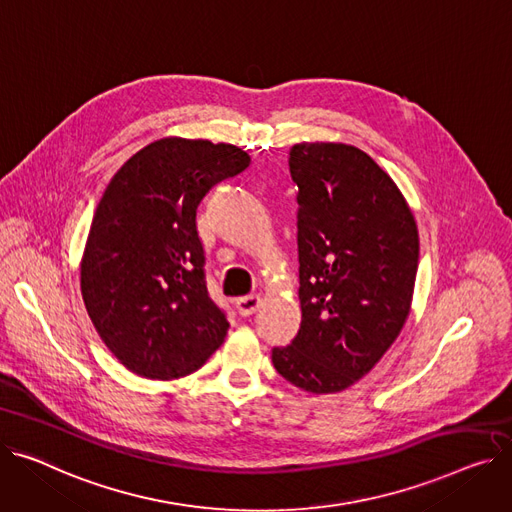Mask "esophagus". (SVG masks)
<instances>
[{
  "mask_svg": "<svg viewBox=\"0 0 512 512\" xmlns=\"http://www.w3.org/2000/svg\"><path fill=\"white\" fill-rule=\"evenodd\" d=\"M259 306H261V298H259L257 294L243 296V298L236 300V309H238V313H241L243 317L253 315V313L259 309Z\"/></svg>",
  "mask_w": 512,
  "mask_h": 512,
  "instance_id": "34e87169",
  "label": "esophagus"
}]
</instances>
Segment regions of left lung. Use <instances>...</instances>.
<instances>
[{"label": "left lung", "mask_w": 512, "mask_h": 512, "mask_svg": "<svg viewBox=\"0 0 512 512\" xmlns=\"http://www.w3.org/2000/svg\"><path fill=\"white\" fill-rule=\"evenodd\" d=\"M300 311L296 337L271 350L286 381L337 393L391 348L416 284V220L385 170L346 144H296Z\"/></svg>", "instance_id": "left-lung-1"}]
</instances>
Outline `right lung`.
Instances as JSON below:
<instances>
[{
	"label": "right lung",
	"instance_id": "add662e5",
	"mask_svg": "<svg viewBox=\"0 0 512 512\" xmlns=\"http://www.w3.org/2000/svg\"><path fill=\"white\" fill-rule=\"evenodd\" d=\"M249 164L232 144L164 138L133 154L102 195L82 296L102 342L140 377H185L224 342L228 319L208 292L197 208Z\"/></svg>",
	"mask_w": 512,
	"mask_h": 512
}]
</instances>
